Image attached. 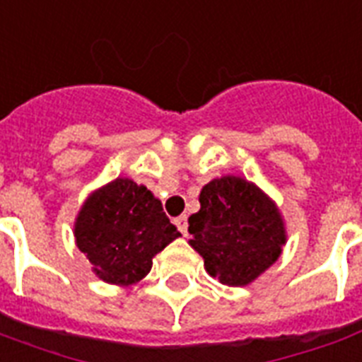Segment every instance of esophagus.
Listing matches in <instances>:
<instances>
[{
	"mask_svg": "<svg viewBox=\"0 0 362 362\" xmlns=\"http://www.w3.org/2000/svg\"><path fill=\"white\" fill-rule=\"evenodd\" d=\"M175 226L179 228V231L183 233V235H187V230H189V216L187 215H181L175 218Z\"/></svg>",
	"mask_w": 362,
	"mask_h": 362,
	"instance_id": "34e87169",
	"label": "esophagus"
}]
</instances>
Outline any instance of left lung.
Masks as SVG:
<instances>
[{
    "label": "left lung",
    "mask_w": 362,
    "mask_h": 362,
    "mask_svg": "<svg viewBox=\"0 0 362 362\" xmlns=\"http://www.w3.org/2000/svg\"><path fill=\"white\" fill-rule=\"evenodd\" d=\"M189 245L204 258L205 271L221 284L248 286L282 254L284 216L258 185L224 175L199 192V211L190 215Z\"/></svg>",
    "instance_id": "1"
}]
</instances>
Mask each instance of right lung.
<instances>
[{"mask_svg":"<svg viewBox=\"0 0 362 362\" xmlns=\"http://www.w3.org/2000/svg\"><path fill=\"white\" fill-rule=\"evenodd\" d=\"M181 237L160 199L144 185L117 177L86 198L74 239L103 282L131 286L151 271L153 258Z\"/></svg>","mask_w":362,"mask_h":362,"instance_id":"add662e5","label":"right lung"}]
</instances>
